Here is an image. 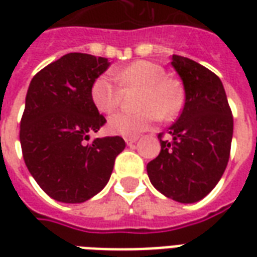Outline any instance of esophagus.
<instances>
[{"label": "esophagus", "mask_w": 257, "mask_h": 257, "mask_svg": "<svg viewBox=\"0 0 257 257\" xmlns=\"http://www.w3.org/2000/svg\"><path fill=\"white\" fill-rule=\"evenodd\" d=\"M136 140H138V138L135 136V138H125V143L128 146H132L134 143H136Z\"/></svg>", "instance_id": "34e87169"}]
</instances>
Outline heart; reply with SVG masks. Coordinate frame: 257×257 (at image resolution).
Here are the masks:
<instances>
[{
    "label": "heart",
    "instance_id": "b5f03b06",
    "mask_svg": "<svg viewBox=\"0 0 257 257\" xmlns=\"http://www.w3.org/2000/svg\"><path fill=\"white\" fill-rule=\"evenodd\" d=\"M111 75H100L90 86V99L100 112L110 114L121 101V89L140 86L136 111H118L107 121V129L112 135L135 138L164 118L178 115L184 103V90L178 79L167 77L160 64L139 60L126 67L114 68Z\"/></svg>",
    "mask_w": 257,
    "mask_h": 257
}]
</instances>
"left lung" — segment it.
Masks as SVG:
<instances>
[{
  "label": "left lung",
  "instance_id": "left-lung-1",
  "mask_svg": "<svg viewBox=\"0 0 257 257\" xmlns=\"http://www.w3.org/2000/svg\"><path fill=\"white\" fill-rule=\"evenodd\" d=\"M183 81L186 101L178 121L169 128L172 140H162L161 151L147 164L151 184L168 198L191 204L213 190L230 158L232 114L220 78L189 58L172 56Z\"/></svg>",
  "mask_w": 257,
  "mask_h": 257
}]
</instances>
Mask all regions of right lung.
I'll list each match as a JSON object with an SVG mask.
<instances>
[{
  "instance_id": "obj_1",
  "label": "right lung",
  "mask_w": 257,
  "mask_h": 257,
  "mask_svg": "<svg viewBox=\"0 0 257 257\" xmlns=\"http://www.w3.org/2000/svg\"><path fill=\"white\" fill-rule=\"evenodd\" d=\"M110 63L88 53H67L31 79L20 121L26 167L51 198L79 204L104 189L115 157L125 149L119 136L96 138L106 123L90 99V86Z\"/></svg>"
}]
</instances>
